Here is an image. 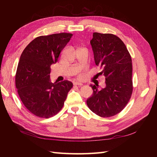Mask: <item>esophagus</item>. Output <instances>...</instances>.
Returning <instances> with one entry per match:
<instances>
[{
  "mask_svg": "<svg viewBox=\"0 0 157 157\" xmlns=\"http://www.w3.org/2000/svg\"><path fill=\"white\" fill-rule=\"evenodd\" d=\"M73 84H74V85H77V86H82V83L78 82H74Z\"/></svg>",
  "mask_w": 157,
  "mask_h": 157,
  "instance_id": "esophagus-1",
  "label": "esophagus"
}]
</instances>
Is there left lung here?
<instances>
[{"instance_id": "left-lung-1", "label": "left lung", "mask_w": 157, "mask_h": 157, "mask_svg": "<svg viewBox=\"0 0 157 157\" xmlns=\"http://www.w3.org/2000/svg\"><path fill=\"white\" fill-rule=\"evenodd\" d=\"M90 44L95 63L103 69L99 75L105 77V87L99 91L90 84L93 94L87 99V105L99 117H112L125 107L131 97V56L124 42L115 35L94 33Z\"/></svg>"}]
</instances>
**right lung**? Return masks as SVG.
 I'll list each match as a JSON object with an SVG mask.
<instances>
[{"instance_id":"1","label":"right lung","mask_w":157,"mask_h":157,"mask_svg":"<svg viewBox=\"0 0 157 157\" xmlns=\"http://www.w3.org/2000/svg\"><path fill=\"white\" fill-rule=\"evenodd\" d=\"M71 33H56L33 40L23 51L17 65L16 86L23 105L33 115L50 118L64 105L73 83H52L50 66L69 42Z\"/></svg>"}]
</instances>
